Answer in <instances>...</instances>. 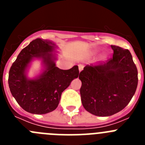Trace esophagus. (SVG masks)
I'll list each match as a JSON object with an SVG mask.
<instances>
[{"mask_svg":"<svg viewBox=\"0 0 145 145\" xmlns=\"http://www.w3.org/2000/svg\"><path fill=\"white\" fill-rule=\"evenodd\" d=\"M78 69H79V72H81L82 70H83V69H84V66L82 65H78Z\"/></svg>","mask_w":145,"mask_h":145,"instance_id":"obj_1","label":"esophagus"}]
</instances>
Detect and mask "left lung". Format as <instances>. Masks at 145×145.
I'll return each mask as SVG.
<instances>
[{
    "label": "left lung",
    "instance_id": "1",
    "mask_svg": "<svg viewBox=\"0 0 145 145\" xmlns=\"http://www.w3.org/2000/svg\"><path fill=\"white\" fill-rule=\"evenodd\" d=\"M112 58L104 64L88 65L79 74L82 105L94 116L106 117L120 112L135 93L138 72L127 49L111 46Z\"/></svg>",
    "mask_w": 145,
    "mask_h": 145
}]
</instances>
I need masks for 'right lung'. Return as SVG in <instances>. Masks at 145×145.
<instances>
[{
	"label": "right lung",
	"mask_w": 145,
	"mask_h": 145,
	"mask_svg": "<svg viewBox=\"0 0 145 145\" xmlns=\"http://www.w3.org/2000/svg\"><path fill=\"white\" fill-rule=\"evenodd\" d=\"M58 48L54 42L37 38L23 48L11 67L8 86L12 96L25 111L33 114H46L57 108L61 93L79 75L78 67L61 70L56 66L54 54ZM42 60L43 69L33 79L27 77L30 64Z\"/></svg>",
	"instance_id": "add662e5"
}]
</instances>
